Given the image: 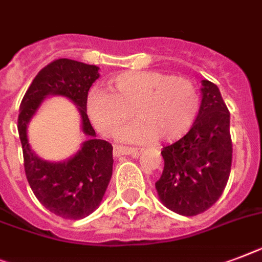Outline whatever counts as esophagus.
I'll use <instances>...</instances> for the list:
<instances>
[{"label": "esophagus", "instance_id": "esophagus-1", "mask_svg": "<svg viewBox=\"0 0 262 262\" xmlns=\"http://www.w3.org/2000/svg\"><path fill=\"white\" fill-rule=\"evenodd\" d=\"M138 148H130V146L116 145L114 146V156H121V155H137Z\"/></svg>", "mask_w": 262, "mask_h": 262}]
</instances>
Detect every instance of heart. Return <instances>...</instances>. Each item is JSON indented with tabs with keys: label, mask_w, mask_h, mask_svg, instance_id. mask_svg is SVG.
Listing matches in <instances>:
<instances>
[{
	"label": "heart",
	"mask_w": 262,
	"mask_h": 262,
	"mask_svg": "<svg viewBox=\"0 0 262 262\" xmlns=\"http://www.w3.org/2000/svg\"><path fill=\"white\" fill-rule=\"evenodd\" d=\"M113 90L93 89L87 110L98 130L117 135L135 116L140 120L121 132L125 141L153 138L176 141L191 130L201 110V95L192 80L159 71L122 72L112 80Z\"/></svg>",
	"instance_id": "1"
}]
</instances>
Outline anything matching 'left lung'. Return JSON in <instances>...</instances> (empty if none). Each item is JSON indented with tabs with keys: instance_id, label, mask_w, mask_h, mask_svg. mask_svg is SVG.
<instances>
[{
	"instance_id": "obj_1",
	"label": "left lung",
	"mask_w": 262,
	"mask_h": 262,
	"mask_svg": "<svg viewBox=\"0 0 262 262\" xmlns=\"http://www.w3.org/2000/svg\"><path fill=\"white\" fill-rule=\"evenodd\" d=\"M202 84L196 121L184 137L163 148L164 169L156 182L163 205L186 216L205 212L220 199L233 159L230 113L216 84Z\"/></svg>"
}]
</instances>
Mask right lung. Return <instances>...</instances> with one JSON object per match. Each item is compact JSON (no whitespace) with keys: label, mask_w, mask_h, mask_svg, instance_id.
Instances as JSON below:
<instances>
[{"label":"right lung","mask_w":262,"mask_h":262,"mask_svg":"<svg viewBox=\"0 0 262 262\" xmlns=\"http://www.w3.org/2000/svg\"><path fill=\"white\" fill-rule=\"evenodd\" d=\"M97 66L56 59L39 71L20 105L17 129L23 145L24 168L32 191L47 210L64 220H82L99 206L113 173V146L95 138L87 117V94L99 78ZM47 95H63L81 112L83 133L91 137L75 157L63 163L39 159L27 144L26 127Z\"/></svg>","instance_id":"1"}]
</instances>
